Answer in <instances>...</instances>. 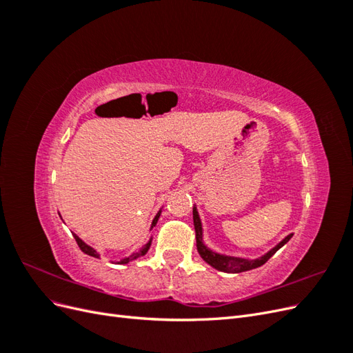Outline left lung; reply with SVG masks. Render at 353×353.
Instances as JSON below:
<instances>
[{"label": "left lung", "mask_w": 353, "mask_h": 353, "mask_svg": "<svg viewBox=\"0 0 353 353\" xmlns=\"http://www.w3.org/2000/svg\"><path fill=\"white\" fill-rule=\"evenodd\" d=\"M193 221H194V230H196V243H197V252L201 256V259L206 263H209L212 268H215L222 272H228V274H239L244 271H250L254 268H259L266 261H268L274 253L279 252L283 245L293 237V234H288L287 237H284L279 244L272 248L271 250L266 252L265 254L259 256L256 259H245V258H239V256H230V254H222L215 250L209 249L208 245L203 241V225H201V219L199 216V212L196 205L193 206Z\"/></svg>", "instance_id": "left-lung-1"}]
</instances>
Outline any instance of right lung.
<instances>
[{"label":"right lung","instance_id":"right-lung-1","mask_svg":"<svg viewBox=\"0 0 353 353\" xmlns=\"http://www.w3.org/2000/svg\"><path fill=\"white\" fill-rule=\"evenodd\" d=\"M160 213H162V209H160V210L157 212V215L154 216V219H153V222H152L150 230H153V227H156V223H157V221H159V218H160ZM73 237H74V240H77V243H78V245H79V249H81L85 254H90V256H92V258L100 259V253H99L97 250L92 249L91 245H88L85 241H82V240L77 236V234H73ZM152 240H153V237H150V240H148L140 250L134 252L132 254L128 256V258H123V259H121V261H117L116 263H128V262H132V261H135V259H138V258H141V256H144V254L148 252V249H150Z\"/></svg>","mask_w":353,"mask_h":353}]
</instances>
